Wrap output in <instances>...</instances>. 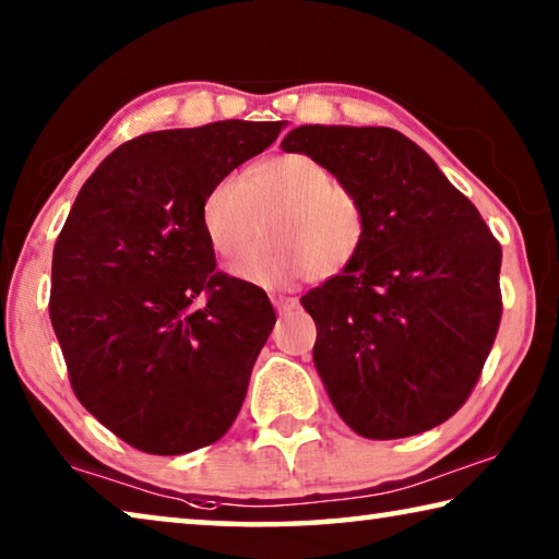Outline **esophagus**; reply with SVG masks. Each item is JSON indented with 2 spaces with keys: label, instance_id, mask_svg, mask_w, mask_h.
Returning a JSON list of instances; mask_svg holds the SVG:
<instances>
[{
  "label": "esophagus",
  "instance_id": "1",
  "mask_svg": "<svg viewBox=\"0 0 559 559\" xmlns=\"http://www.w3.org/2000/svg\"><path fill=\"white\" fill-rule=\"evenodd\" d=\"M273 306H276L278 313H288L294 311V308H298V300L296 298H288V296H271Z\"/></svg>",
  "mask_w": 559,
  "mask_h": 559
}]
</instances>
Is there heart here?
Returning a JSON list of instances; mask_svg holds the SVG:
<instances>
[{"label": "heart", "mask_w": 559, "mask_h": 559, "mask_svg": "<svg viewBox=\"0 0 559 559\" xmlns=\"http://www.w3.org/2000/svg\"><path fill=\"white\" fill-rule=\"evenodd\" d=\"M261 216L269 241L255 246L234 273L263 288L338 276L368 241L366 201L308 154L261 158L238 181H216L199 211L201 231L221 259L246 251Z\"/></svg>", "instance_id": "1"}]
</instances>
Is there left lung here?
I'll return each mask as SVG.
<instances>
[{
	"instance_id": "1",
	"label": "left lung",
	"mask_w": 559,
	"mask_h": 559,
	"mask_svg": "<svg viewBox=\"0 0 559 559\" xmlns=\"http://www.w3.org/2000/svg\"><path fill=\"white\" fill-rule=\"evenodd\" d=\"M356 189L362 253L300 298L313 362L362 438L418 436L471 397L502 316V248L418 144L388 127H298L281 141Z\"/></svg>"
}]
</instances>
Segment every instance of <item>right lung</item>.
Here are the masks:
<instances>
[{"label": "right lung", "instance_id": "add662e5", "mask_svg": "<svg viewBox=\"0 0 559 559\" xmlns=\"http://www.w3.org/2000/svg\"><path fill=\"white\" fill-rule=\"evenodd\" d=\"M286 121H216L121 144L79 191L51 255L49 318L69 383L114 436L183 455L226 436L276 313L216 271L201 201Z\"/></svg>", "mask_w": 559, "mask_h": 559}]
</instances>
